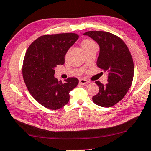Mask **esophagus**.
Here are the masks:
<instances>
[{
    "label": "esophagus",
    "instance_id": "esophagus-1",
    "mask_svg": "<svg viewBox=\"0 0 151 151\" xmlns=\"http://www.w3.org/2000/svg\"><path fill=\"white\" fill-rule=\"evenodd\" d=\"M88 83V81L86 79H79V83L81 84V85H86V84H87Z\"/></svg>",
    "mask_w": 151,
    "mask_h": 151
}]
</instances>
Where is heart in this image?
<instances>
[{"label": "heart", "instance_id": "obj_1", "mask_svg": "<svg viewBox=\"0 0 151 151\" xmlns=\"http://www.w3.org/2000/svg\"><path fill=\"white\" fill-rule=\"evenodd\" d=\"M94 45H96V43H94L93 41H92V40L88 39H84L83 41H82V43H81L82 48H83V50L86 49V48L89 47H90V46H92Z\"/></svg>", "mask_w": 151, "mask_h": 151}]
</instances>
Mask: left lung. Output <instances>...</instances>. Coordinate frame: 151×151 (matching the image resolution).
<instances>
[{"instance_id":"1","label":"left lung","mask_w":151,"mask_h":151,"mask_svg":"<svg viewBox=\"0 0 151 151\" xmlns=\"http://www.w3.org/2000/svg\"><path fill=\"white\" fill-rule=\"evenodd\" d=\"M84 35L99 44L96 65L108 73V83L106 85L95 81L99 90L92 101L101 107H111L123 99L132 85L134 63L131 54L123 40L110 32L88 31Z\"/></svg>"}]
</instances>
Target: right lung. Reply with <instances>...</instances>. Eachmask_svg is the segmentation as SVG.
I'll use <instances>...</instances> for the list:
<instances>
[{
  "label": "right lung",
  "instance_id": "obj_1",
  "mask_svg": "<svg viewBox=\"0 0 151 151\" xmlns=\"http://www.w3.org/2000/svg\"><path fill=\"white\" fill-rule=\"evenodd\" d=\"M78 38L74 33L45 35L32 42L26 51L22 68L24 81L34 99L46 108H63L69 101L70 92L79 83L75 77L62 83L54 77L55 68L64 64L65 54Z\"/></svg>",
  "mask_w": 151,
  "mask_h": 151
}]
</instances>
